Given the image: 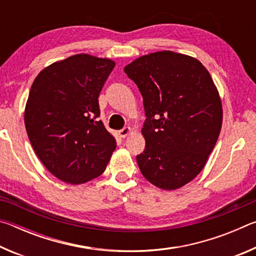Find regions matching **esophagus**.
<instances>
[{
  "label": "esophagus",
  "instance_id": "obj_1",
  "mask_svg": "<svg viewBox=\"0 0 256 256\" xmlns=\"http://www.w3.org/2000/svg\"><path fill=\"white\" fill-rule=\"evenodd\" d=\"M131 132H132V128H130V126H128V128H122V130H120V131H118V134H120V138H126Z\"/></svg>",
  "mask_w": 256,
  "mask_h": 256
}]
</instances>
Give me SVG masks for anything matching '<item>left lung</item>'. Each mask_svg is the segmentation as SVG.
Returning a JSON list of instances; mask_svg holds the SVG:
<instances>
[{
	"instance_id": "obj_1",
	"label": "left lung",
	"mask_w": 256,
	"mask_h": 256,
	"mask_svg": "<svg viewBox=\"0 0 256 256\" xmlns=\"http://www.w3.org/2000/svg\"><path fill=\"white\" fill-rule=\"evenodd\" d=\"M124 71L140 90L146 116L138 168L157 188H180L203 170L222 130L214 80L200 60L170 50L141 56Z\"/></svg>"
}]
</instances>
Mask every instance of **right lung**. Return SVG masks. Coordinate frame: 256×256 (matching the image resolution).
I'll return each mask as SVG.
<instances>
[{
	"label": "right lung",
	"instance_id": "right-lung-1",
	"mask_svg": "<svg viewBox=\"0 0 256 256\" xmlns=\"http://www.w3.org/2000/svg\"><path fill=\"white\" fill-rule=\"evenodd\" d=\"M115 66L88 54L50 64L36 76L24 110L34 152L58 180L82 184L102 175L116 148L98 120V97Z\"/></svg>",
	"mask_w": 256,
	"mask_h": 256
}]
</instances>
